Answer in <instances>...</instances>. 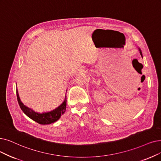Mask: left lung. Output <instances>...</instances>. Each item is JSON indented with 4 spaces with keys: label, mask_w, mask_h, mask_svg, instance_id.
Wrapping results in <instances>:
<instances>
[{
    "label": "left lung",
    "mask_w": 161,
    "mask_h": 161,
    "mask_svg": "<svg viewBox=\"0 0 161 161\" xmlns=\"http://www.w3.org/2000/svg\"><path fill=\"white\" fill-rule=\"evenodd\" d=\"M138 49H139V53H140L141 55V56H142V52H141V49H140L139 47H138Z\"/></svg>",
    "instance_id": "obj_1"
}]
</instances>
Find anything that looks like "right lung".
Masks as SVG:
<instances>
[{
  "label": "right lung",
  "instance_id": "obj_1",
  "mask_svg": "<svg viewBox=\"0 0 161 161\" xmlns=\"http://www.w3.org/2000/svg\"><path fill=\"white\" fill-rule=\"evenodd\" d=\"M16 95H17V99H18L19 106H20L21 110L23 111V112L30 119L42 125H47V124L54 123V122L57 121L61 118V115H63L64 113H65L66 110V106H67L66 96L62 104L57 108H56L55 109H54V110L49 112L40 113V112L34 111L33 109L28 108V106H25L23 104L20 100V97H19L18 90H16Z\"/></svg>",
  "mask_w": 161,
  "mask_h": 161
}]
</instances>
